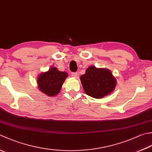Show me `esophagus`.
Instances as JSON below:
<instances>
[{
    "mask_svg": "<svg viewBox=\"0 0 152 152\" xmlns=\"http://www.w3.org/2000/svg\"><path fill=\"white\" fill-rule=\"evenodd\" d=\"M71 76L72 77H74V78H77V76H78V72H72L71 73Z\"/></svg>",
    "mask_w": 152,
    "mask_h": 152,
    "instance_id": "obj_1",
    "label": "esophagus"
}]
</instances>
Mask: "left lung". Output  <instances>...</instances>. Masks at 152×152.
Here are the masks:
<instances>
[{"label": "left lung", "mask_w": 152, "mask_h": 152, "mask_svg": "<svg viewBox=\"0 0 152 152\" xmlns=\"http://www.w3.org/2000/svg\"><path fill=\"white\" fill-rule=\"evenodd\" d=\"M80 80L86 94L97 99L111 94L116 86V80L109 70L95 66L87 68Z\"/></svg>", "instance_id": "8db88e82"}]
</instances>
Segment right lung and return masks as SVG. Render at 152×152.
<instances>
[{
	"label": "right lung",
	"mask_w": 152,
	"mask_h": 152,
	"mask_svg": "<svg viewBox=\"0 0 152 152\" xmlns=\"http://www.w3.org/2000/svg\"><path fill=\"white\" fill-rule=\"evenodd\" d=\"M68 74L61 72L55 67L50 68L49 71L39 75L37 80L38 87L41 91L49 96L58 94Z\"/></svg>",
	"instance_id": "right-lung-1"
}]
</instances>
